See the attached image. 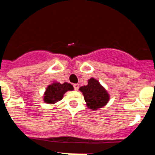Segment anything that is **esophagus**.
I'll list each match as a JSON object with an SVG mask.
<instances>
[{
  "instance_id": "34e87169",
  "label": "esophagus",
  "mask_w": 155,
  "mask_h": 155,
  "mask_svg": "<svg viewBox=\"0 0 155 155\" xmlns=\"http://www.w3.org/2000/svg\"><path fill=\"white\" fill-rule=\"evenodd\" d=\"M74 90L78 91L79 89V84H74Z\"/></svg>"
}]
</instances>
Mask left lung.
<instances>
[{
    "instance_id": "1",
    "label": "left lung",
    "mask_w": 155,
    "mask_h": 155,
    "mask_svg": "<svg viewBox=\"0 0 155 155\" xmlns=\"http://www.w3.org/2000/svg\"><path fill=\"white\" fill-rule=\"evenodd\" d=\"M80 91L84 94L87 107L93 110L103 107L109 99V94L104 87L94 78L88 80L87 85L81 87Z\"/></svg>"
}]
</instances>
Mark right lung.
<instances>
[{"mask_svg":"<svg viewBox=\"0 0 155 155\" xmlns=\"http://www.w3.org/2000/svg\"><path fill=\"white\" fill-rule=\"evenodd\" d=\"M74 90V87L68 83H54L49 85L44 94V101L46 103L53 104L62 99L63 95L68 91Z\"/></svg>","mask_w":155,"mask_h":155,"instance_id":"right-lung-1","label":"right lung"}]
</instances>
